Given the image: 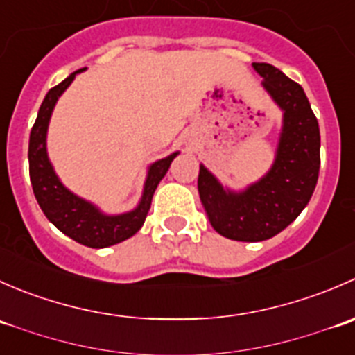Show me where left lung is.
I'll return each mask as SVG.
<instances>
[{"label": "left lung", "mask_w": 355, "mask_h": 355, "mask_svg": "<svg viewBox=\"0 0 355 355\" xmlns=\"http://www.w3.org/2000/svg\"><path fill=\"white\" fill-rule=\"evenodd\" d=\"M263 87L284 110L273 168L241 194L225 191L200 164L198 189L214 230L241 242H261L287 228L309 202L320 175V125L306 92L270 63H252Z\"/></svg>", "instance_id": "obj_1"}]
</instances>
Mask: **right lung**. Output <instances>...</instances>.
Returning a JSON list of instances; mask_svg holds the SVG:
<instances>
[{
  "label": "right lung",
  "mask_w": 355,
  "mask_h": 355,
  "mask_svg": "<svg viewBox=\"0 0 355 355\" xmlns=\"http://www.w3.org/2000/svg\"><path fill=\"white\" fill-rule=\"evenodd\" d=\"M82 70H85V68H80V70L68 75L62 84L49 89V92L46 94L44 101L39 108L34 127L31 130V139H28V173H31L32 191H34L35 199H37L46 218L60 232H63L78 244L92 247V249H103V247L127 241L128 237L141 230L146 216H148L149 207H151V199L157 184L166 175L171 161L178 153L156 161L149 168L141 204L130 213L106 216L101 211L96 209L92 204L85 202L84 199L77 198L70 191H67L62 182L58 180L48 159L46 132H48L49 118H51V111L55 108L56 101L62 96V92L71 84L75 75Z\"/></svg>",
  "instance_id": "1"
}]
</instances>
